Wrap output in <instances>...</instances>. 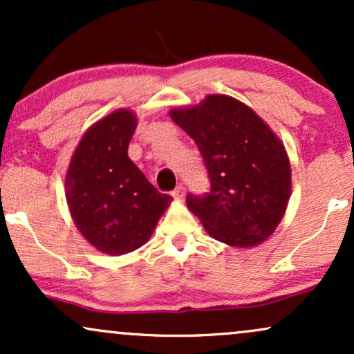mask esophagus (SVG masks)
Returning <instances> with one entry per match:
<instances>
[{
  "instance_id": "1",
  "label": "esophagus",
  "mask_w": 354,
  "mask_h": 354,
  "mask_svg": "<svg viewBox=\"0 0 354 354\" xmlns=\"http://www.w3.org/2000/svg\"><path fill=\"white\" fill-rule=\"evenodd\" d=\"M171 196H173V198H176V200H181V198H183V196H185V186H183V185H180V186H176V188H174V189H173Z\"/></svg>"
}]
</instances>
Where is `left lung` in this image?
I'll return each mask as SVG.
<instances>
[{"label": "left lung", "instance_id": "left-lung-1", "mask_svg": "<svg viewBox=\"0 0 354 354\" xmlns=\"http://www.w3.org/2000/svg\"><path fill=\"white\" fill-rule=\"evenodd\" d=\"M169 116L193 138L211 183L209 193L188 194L186 205L218 241L250 248L270 238L291 194L284 145L250 106L208 95Z\"/></svg>", "mask_w": 354, "mask_h": 354}]
</instances>
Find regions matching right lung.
I'll list each match as a JSON object with an SVG mask.
<instances>
[{
    "instance_id": "right-lung-1",
    "label": "right lung",
    "mask_w": 354,
    "mask_h": 354,
    "mask_svg": "<svg viewBox=\"0 0 354 354\" xmlns=\"http://www.w3.org/2000/svg\"><path fill=\"white\" fill-rule=\"evenodd\" d=\"M136 121L131 109L96 121L73 153L64 180L76 228L89 245L111 256L143 246L173 200L129 160Z\"/></svg>"
}]
</instances>
